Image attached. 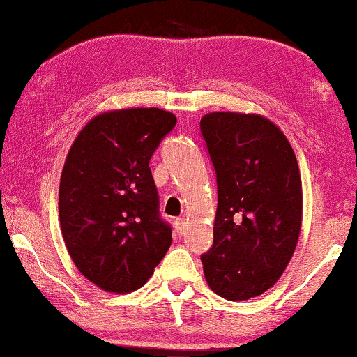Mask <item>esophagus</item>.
I'll return each instance as SVG.
<instances>
[{"label":"esophagus","mask_w":357,"mask_h":357,"mask_svg":"<svg viewBox=\"0 0 357 357\" xmlns=\"http://www.w3.org/2000/svg\"><path fill=\"white\" fill-rule=\"evenodd\" d=\"M186 223H188L186 216H179V218L176 220V233H178L179 236H183L184 231H186Z\"/></svg>","instance_id":"obj_1"}]
</instances>
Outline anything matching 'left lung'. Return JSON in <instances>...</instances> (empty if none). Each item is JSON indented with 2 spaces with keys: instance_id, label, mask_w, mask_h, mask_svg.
<instances>
[{
  "instance_id": "8db88e82",
  "label": "left lung",
  "mask_w": 357,
  "mask_h": 357,
  "mask_svg": "<svg viewBox=\"0 0 357 357\" xmlns=\"http://www.w3.org/2000/svg\"><path fill=\"white\" fill-rule=\"evenodd\" d=\"M202 134L216 171L213 247L202 255L208 285L248 301L277 284L302 227V181L289 139L260 114L210 112Z\"/></svg>"
}]
</instances>
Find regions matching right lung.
<instances>
[{"label": "right lung", "mask_w": 357, "mask_h": 357, "mask_svg": "<svg viewBox=\"0 0 357 357\" xmlns=\"http://www.w3.org/2000/svg\"><path fill=\"white\" fill-rule=\"evenodd\" d=\"M174 126V114L158 107L102 112L65 159L59 191L65 247L82 275L105 292L141 289L171 247L149 161Z\"/></svg>", "instance_id": "obj_1"}]
</instances>
